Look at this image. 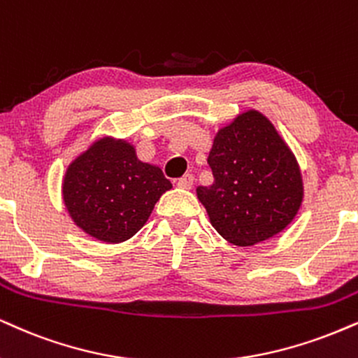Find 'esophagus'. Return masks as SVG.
I'll use <instances>...</instances> for the list:
<instances>
[{
	"instance_id": "34e87169",
	"label": "esophagus",
	"mask_w": 358,
	"mask_h": 358,
	"mask_svg": "<svg viewBox=\"0 0 358 358\" xmlns=\"http://www.w3.org/2000/svg\"><path fill=\"white\" fill-rule=\"evenodd\" d=\"M193 182H195L193 175L192 173H187V175H183L182 178L176 180V185H178L180 188H185V190H190V188L193 187Z\"/></svg>"
}]
</instances>
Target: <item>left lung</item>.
I'll return each mask as SVG.
<instances>
[{"instance_id": "obj_1", "label": "left lung", "mask_w": 358, "mask_h": 358, "mask_svg": "<svg viewBox=\"0 0 358 358\" xmlns=\"http://www.w3.org/2000/svg\"><path fill=\"white\" fill-rule=\"evenodd\" d=\"M208 165L215 182L196 196L210 223L236 247H252L294 222L303 180L294 152L257 110L238 113L213 138Z\"/></svg>"}]
</instances>
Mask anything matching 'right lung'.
Returning a JSON list of instances; mask_svg holds the SVG:
<instances>
[{"instance_id": "obj_1", "label": "right lung", "mask_w": 358, "mask_h": 358, "mask_svg": "<svg viewBox=\"0 0 358 358\" xmlns=\"http://www.w3.org/2000/svg\"><path fill=\"white\" fill-rule=\"evenodd\" d=\"M170 188L160 168L138 160L131 143L103 136L68 165L62 195L68 215L86 235L122 243L148 222Z\"/></svg>"}]
</instances>
